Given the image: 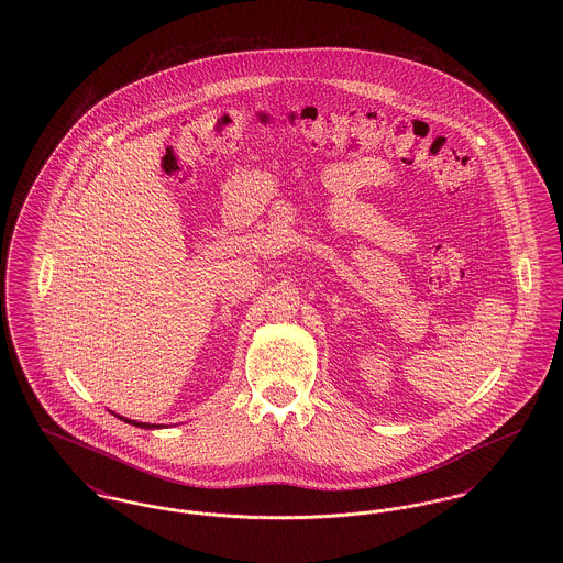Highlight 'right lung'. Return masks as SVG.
<instances>
[{
	"label": "right lung",
	"instance_id": "add662e5",
	"mask_svg": "<svg viewBox=\"0 0 563 563\" xmlns=\"http://www.w3.org/2000/svg\"><path fill=\"white\" fill-rule=\"evenodd\" d=\"M120 420H124V422H129V424H133V427H141V429H161V424H147V422H136V420H129V418H122V416H118Z\"/></svg>",
	"mask_w": 563,
	"mask_h": 563
}]
</instances>
